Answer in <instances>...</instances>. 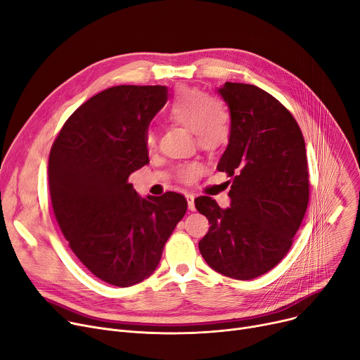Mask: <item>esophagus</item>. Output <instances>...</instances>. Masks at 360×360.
I'll list each match as a JSON object with an SVG mask.
<instances>
[{"instance_id":"1","label":"esophagus","mask_w":360,"mask_h":360,"mask_svg":"<svg viewBox=\"0 0 360 360\" xmlns=\"http://www.w3.org/2000/svg\"><path fill=\"white\" fill-rule=\"evenodd\" d=\"M185 198H186V201H188V209H190L191 212H194L195 210V204H194V195L193 194H190V193H186L185 194Z\"/></svg>"}]
</instances>
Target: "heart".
I'll use <instances>...</instances> for the list:
<instances>
[{
    "instance_id": "obj_1",
    "label": "heart",
    "mask_w": 360,
    "mask_h": 360,
    "mask_svg": "<svg viewBox=\"0 0 360 360\" xmlns=\"http://www.w3.org/2000/svg\"><path fill=\"white\" fill-rule=\"evenodd\" d=\"M167 115L176 124L190 128L197 144L207 150H216L228 143L231 137V117L217 99L209 98L197 87H181L174 94ZM155 132L147 129L146 144L155 146ZM200 162H186L178 167V178L191 182L202 174Z\"/></svg>"
}]
</instances>
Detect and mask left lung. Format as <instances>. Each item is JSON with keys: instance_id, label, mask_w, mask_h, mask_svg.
<instances>
[{"instance_id": "1", "label": "left lung", "mask_w": 360, "mask_h": 360, "mask_svg": "<svg viewBox=\"0 0 360 360\" xmlns=\"http://www.w3.org/2000/svg\"><path fill=\"white\" fill-rule=\"evenodd\" d=\"M231 137L217 169L232 178L231 207L195 200L210 229L198 242L209 266L236 280L266 274L285 258L309 201L305 140L292 117L262 89L226 82ZM231 182V181H229Z\"/></svg>"}]
</instances>
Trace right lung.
<instances>
[{
  "label": "right lung",
  "instance_id": "add662e5",
  "mask_svg": "<svg viewBox=\"0 0 360 360\" xmlns=\"http://www.w3.org/2000/svg\"><path fill=\"white\" fill-rule=\"evenodd\" d=\"M166 101V86L109 87L74 110L49 153L51 202L70 248L118 288L155 273L188 207L178 193L141 198L128 182L148 163L146 132Z\"/></svg>",
  "mask_w": 360,
  "mask_h": 360
}]
</instances>
